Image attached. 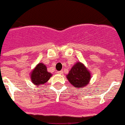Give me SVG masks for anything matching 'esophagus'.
Here are the masks:
<instances>
[{"label": "esophagus", "instance_id": "obj_1", "mask_svg": "<svg viewBox=\"0 0 125 125\" xmlns=\"http://www.w3.org/2000/svg\"><path fill=\"white\" fill-rule=\"evenodd\" d=\"M57 74H63V72L62 71H58L57 72H56Z\"/></svg>", "mask_w": 125, "mask_h": 125}]
</instances>
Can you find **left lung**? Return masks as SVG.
<instances>
[{
    "mask_svg": "<svg viewBox=\"0 0 125 125\" xmlns=\"http://www.w3.org/2000/svg\"><path fill=\"white\" fill-rule=\"evenodd\" d=\"M66 77L69 83L76 88H84L91 79V72L84 65L77 62L72 66Z\"/></svg>",
    "mask_w": 125,
    "mask_h": 125,
    "instance_id": "left-lung-1",
    "label": "left lung"
}]
</instances>
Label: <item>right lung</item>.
<instances>
[{"label":"right lung","instance_id":"add662e5","mask_svg":"<svg viewBox=\"0 0 125 125\" xmlns=\"http://www.w3.org/2000/svg\"><path fill=\"white\" fill-rule=\"evenodd\" d=\"M31 81L36 86H40L48 82L52 74L48 72L46 66L42 63H39L30 72Z\"/></svg>","mask_w":125,"mask_h":125}]
</instances>
